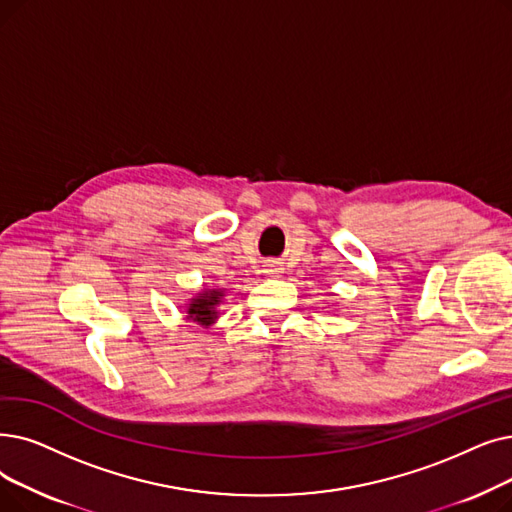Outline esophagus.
<instances>
[{
  "instance_id": "obj_1",
  "label": "esophagus",
  "mask_w": 512,
  "mask_h": 512,
  "mask_svg": "<svg viewBox=\"0 0 512 512\" xmlns=\"http://www.w3.org/2000/svg\"><path fill=\"white\" fill-rule=\"evenodd\" d=\"M280 265L278 263H268V265H265V268H263V272L265 274H268V276H276V274H280Z\"/></svg>"
}]
</instances>
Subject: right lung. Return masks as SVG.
Returning a JSON list of instances; mask_svg holds the SVG:
<instances>
[{"instance_id":"obj_1","label":"right lung","mask_w":512,"mask_h":512,"mask_svg":"<svg viewBox=\"0 0 512 512\" xmlns=\"http://www.w3.org/2000/svg\"><path fill=\"white\" fill-rule=\"evenodd\" d=\"M224 297H226V288L203 286L201 291L184 303L186 320L203 328H209L219 318V305L224 303Z\"/></svg>"}]
</instances>
